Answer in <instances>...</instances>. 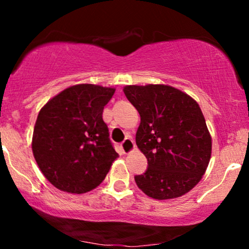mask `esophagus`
Wrapping results in <instances>:
<instances>
[{
	"mask_svg": "<svg viewBox=\"0 0 249 249\" xmlns=\"http://www.w3.org/2000/svg\"><path fill=\"white\" fill-rule=\"evenodd\" d=\"M134 147H136V145H134V142L131 138H125L122 142V148H123V152L124 153L132 152V151L134 150Z\"/></svg>",
	"mask_w": 249,
	"mask_h": 249,
	"instance_id": "34e87169",
	"label": "esophagus"
}]
</instances>
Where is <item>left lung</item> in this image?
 <instances>
[{
  "instance_id": "obj_1",
  "label": "left lung",
  "mask_w": 249,
  "mask_h": 249,
  "mask_svg": "<svg viewBox=\"0 0 249 249\" xmlns=\"http://www.w3.org/2000/svg\"><path fill=\"white\" fill-rule=\"evenodd\" d=\"M124 93L141 115L136 142L147 168L134 177L146 196L178 198L200 181L208 166L212 139L192 97L162 84L127 85Z\"/></svg>"
}]
</instances>
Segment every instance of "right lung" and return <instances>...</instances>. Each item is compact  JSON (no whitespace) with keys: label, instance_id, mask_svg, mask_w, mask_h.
<instances>
[{"label":"right lung","instance_id":"obj_1","mask_svg":"<svg viewBox=\"0 0 249 249\" xmlns=\"http://www.w3.org/2000/svg\"><path fill=\"white\" fill-rule=\"evenodd\" d=\"M115 89L78 84L63 90L39 111L33 153L53 186L81 194L98 186L118 157L103 110Z\"/></svg>","mask_w":249,"mask_h":249}]
</instances>
